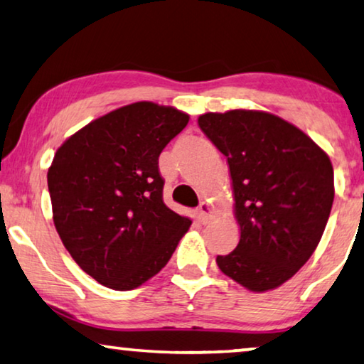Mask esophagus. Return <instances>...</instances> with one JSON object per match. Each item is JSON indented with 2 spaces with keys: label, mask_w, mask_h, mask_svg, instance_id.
I'll return each mask as SVG.
<instances>
[{
  "label": "esophagus",
  "mask_w": 364,
  "mask_h": 364,
  "mask_svg": "<svg viewBox=\"0 0 364 364\" xmlns=\"http://www.w3.org/2000/svg\"><path fill=\"white\" fill-rule=\"evenodd\" d=\"M196 215L199 222H203V224H208L210 220V217H213V209H210V205L208 203H200L199 208L196 209Z\"/></svg>",
  "instance_id": "34e87169"
}]
</instances>
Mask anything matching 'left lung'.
<instances>
[{
    "label": "left lung",
    "instance_id": "1",
    "mask_svg": "<svg viewBox=\"0 0 364 364\" xmlns=\"http://www.w3.org/2000/svg\"><path fill=\"white\" fill-rule=\"evenodd\" d=\"M198 124L227 156L240 225L237 248L217 267L250 291L274 289L321 242L335 196L328 155L269 112H208Z\"/></svg>",
    "mask_w": 364,
    "mask_h": 364
}]
</instances>
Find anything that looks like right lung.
Instances as JSON below:
<instances>
[{"label":"right lung","instance_id":"right-lung-1","mask_svg":"<svg viewBox=\"0 0 364 364\" xmlns=\"http://www.w3.org/2000/svg\"><path fill=\"white\" fill-rule=\"evenodd\" d=\"M189 121L142 101L73 134L47 173L53 224L78 267L97 283L130 291L155 276L191 225L164 203L159 156Z\"/></svg>","mask_w":364,"mask_h":364}]
</instances>
